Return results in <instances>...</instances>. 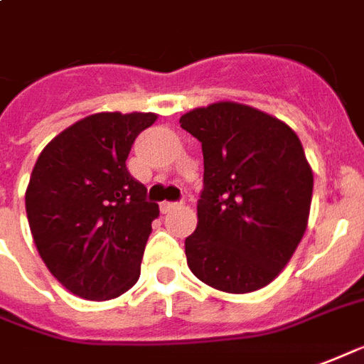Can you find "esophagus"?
<instances>
[{
  "label": "esophagus",
  "mask_w": 364,
  "mask_h": 364,
  "mask_svg": "<svg viewBox=\"0 0 364 364\" xmlns=\"http://www.w3.org/2000/svg\"><path fill=\"white\" fill-rule=\"evenodd\" d=\"M182 203H178V201H163L161 203V211L163 213H168V211H174V209H178Z\"/></svg>",
  "instance_id": "esophagus-1"
}]
</instances>
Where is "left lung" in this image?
<instances>
[{
  "instance_id": "left-lung-1",
  "label": "left lung",
  "mask_w": 364,
  "mask_h": 364,
  "mask_svg": "<svg viewBox=\"0 0 364 364\" xmlns=\"http://www.w3.org/2000/svg\"><path fill=\"white\" fill-rule=\"evenodd\" d=\"M180 126L203 151L198 227L186 238L188 266L225 293L266 287L309 225L314 178L299 135L285 122L229 100L193 108Z\"/></svg>"
}]
</instances>
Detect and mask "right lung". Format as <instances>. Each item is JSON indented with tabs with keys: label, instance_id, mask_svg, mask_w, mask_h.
<instances>
[{
	"label": "right lung",
	"instance_id": "add662e5",
	"mask_svg": "<svg viewBox=\"0 0 364 364\" xmlns=\"http://www.w3.org/2000/svg\"><path fill=\"white\" fill-rule=\"evenodd\" d=\"M153 112H98L42 149L25 193L36 250L63 287L87 301L132 289L159 205L127 172L135 137Z\"/></svg>",
	"mask_w": 364,
	"mask_h": 364
}]
</instances>
